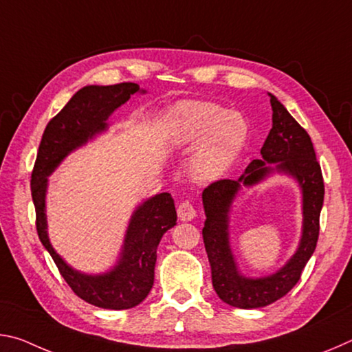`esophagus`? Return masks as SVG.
Wrapping results in <instances>:
<instances>
[{
	"label": "esophagus",
	"mask_w": 352,
	"mask_h": 352,
	"mask_svg": "<svg viewBox=\"0 0 352 352\" xmlns=\"http://www.w3.org/2000/svg\"><path fill=\"white\" fill-rule=\"evenodd\" d=\"M177 212L178 219L183 220V222H189V220H192L195 217V210L189 201H182V204L177 206Z\"/></svg>",
	"instance_id": "1"
}]
</instances>
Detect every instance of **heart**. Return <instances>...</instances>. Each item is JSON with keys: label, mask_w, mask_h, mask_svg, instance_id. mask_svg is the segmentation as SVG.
<instances>
[{"label": "heart", "mask_w": 352, "mask_h": 352, "mask_svg": "<svg viewBox=\"0 0 352 352\" xmlns=\"http://www.w3.org/2000/svg\"><path fill=\"white\" fill-rule=\"evenodd\" d=\"M245 119L212 102H182L166 118V141L175 147L195 146L190 174L212 182L231 168L245 147Z\"/></svg>", "instance_id": "b5f03b06"}]
</instances>
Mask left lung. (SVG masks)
<instances>
[{"label": "left lung", "mask_w": 352, "mask_h": 352, "mask_svg": "<svg viewBox=\"0 0 352 352\" xmlns=\"http://www.w3.org/2000/svg\"><path fill=\"white\" fill-rule=\"evenodd\" d=\"M273 126L261 148L262 160H253L239 180L212 182L204 189V242L211 265L212 287L226 305L241 309L269 306L287 295L300 281L301 272L315 252L320 233V212L324 199V183L315 157L311 136L295 121L287 109L270 94ZM265 162H276L272 168ZM273 170L297 178L303 190V236L300 247L283 269L272 277L250 280L239 275L228 242V212L242 184L252 186Z\"/></svg>", "instance_id": "8db88e82"}]
</instances>
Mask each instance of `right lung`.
Listing matches in <instances>:
<instances>
[{"label":"right lung","instance_id":"obj_1","mask_svg":"<svg viewBox=\"0 0 352 352\" xmlns=\"http://www.w3.org/2000/svg\"><path fill=\"white\" fill-rule=\"evenodd\" d=\"M136 91H140V85L132 82L107 87L90 85L77 91L47 122L31 175L35 226L41 243L54 259L60 275L83 301L115 311L138 306L151 292L157 247L166 231L177 222L174 199L169 192H163L144 201L130 220L121 259L115 269L105 275H83L65 264L47 239L45 216L46 177L71 151L105 130V121L111 113L127 102L130 94Z\"/></svg>","mask_w":352,"mask_h":352}]
</instances>
